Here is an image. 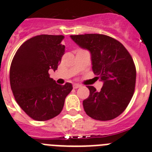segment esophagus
<instances>
[{"label": "esophagus", "mask_w": 152, "mask_h": 152, "mask_svg": "<svg viewBox=\"0 0 152 152\" xmlns=\"http://www.w3.org/2000/svg\"><path fill=\"white\" fill-rule=\"evenodd\" d=\"M81 87V85H80V84H77V83H75V84H73V88L74 89H77L79 88V87Z\"/></svg>", "instance_id": "obj_1"}]
</instances>
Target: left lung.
Segmentation results:
<instances>
[{"label": "left lung", "mask_w": 152, "mask_h": 152, "mask_svg": "<svg viewBox=\"0 0 152 152\" xmlns=\"http://www.w3.org/2000/svg\"><path fill=\"white\" fill-rule=\"evenodd\" d=\"M80 47L91 53L93 72L104 82L100 91L93 86L88 98L83 101L86 114L97 121H110L126 109L133 97L136 86L134 62L124 46L105 34L71 35Z\"/></svg>", "instance_id": "1"}]
</instances>
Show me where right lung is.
Returning a JSON list of instances; mask_svg holds the SVG:
<instances>
[{
	"instance_id": "right-lung-1",
	"label": "right lung",
	"mask_w": 152,
	"mask_h": 152,
	"mask_svg": "<svg viewBox=\"0 0 152 152\" xmlns=\"http://www.w3.org/2000/svg\"><path fill=\"white\" fill-rule=\"evenodd\" d=\"M63 35L41 34L19 47L10 65V82L18 105L31 118L38 121L60 114L72 85L57 84L50 77L65 53Z\"/></svg>"
}]
</instances>
